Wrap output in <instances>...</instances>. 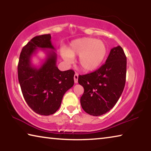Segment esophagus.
Listing matches in <instances>:
<instances>
[{
    "label": "esophagus",
    "mask_w": 151,
    "mask_h": 151,
    "mask_svg": "<svg viewBox=\"0 0 151 151\" xmlns=\"http://www.w3.org/2000/svg\"><path fill=\"white\" fill-rule=\"evenodd\" d=\"M78 73H75V76H74V81H75V83H78Z\"/></svg>",
    "instance_id": "1"
}]
</instances>
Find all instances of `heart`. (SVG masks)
<instances>
[{
    "label": "heart",
    "mask_w": 151,
    "mask_h": 151,
    "mask_svg": "<svg viewBox=\"0 0 151 151\" xmlns=\"http://www.w3.org/2000/svg\"><path fill=\"white\" fill-rule=\"evenodd\" d=\"M106 54V47L101 40L91 38H82L70 43L66 50L61 52V55L67 63H71L73 57H77L81 69L85 72L96 70L103 63Z\"/></svg>",
    "instance_id": "b5f03b06"
}]
</instances>
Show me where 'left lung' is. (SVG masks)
Instances as JSON below:
<instances>
[{"mask_svg":"<svg viewBox=\"0 0 151 151\" xmlns=\"http://www.w3.org/2000/svg\"><path fill=\"white\" fill-rule=\"evenodd\" d=\"M127 57L121 46L112 48L105 63L94 72L79 75L84 88L81 104L86 113L101 116L113 108L126 82Z\"/></svg>","mask_w":151,"mask_h":151,"instance_id":"obj_1","label":"left lung"}]
</instances>
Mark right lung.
Listing matches in <instances>:
<instances>
[{
  "mask_svg": "<svg viewBox=\"0 0 151 151\" xmlns=\"http://www.w3.org/2000/svg\"><path fill=\"white\" fill-rule=\"evenodd\" d=\"M50 34L37 36L22 48L18 64V78L24 99L36 113L48 116L59 109L64 94L74 85L73 70L60 71ZM38 48L47 50V58L37 68L30 58Z\"/></svg>",
  "mask_w": 151,
  "mask_h": 151,
  "instance_id": "right-lung-1",
  "label": "right lung"
}]
</instances>
